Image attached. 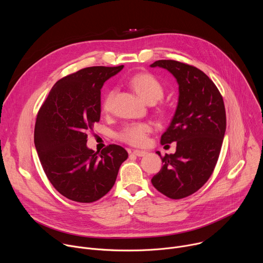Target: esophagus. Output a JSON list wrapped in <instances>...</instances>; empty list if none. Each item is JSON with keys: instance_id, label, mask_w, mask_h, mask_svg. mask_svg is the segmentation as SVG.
<instances>
[{"instance_id": "34e87169", "label": "esophagus", "mask_w": 263, "mask_h": 263, "mask_svg": "<svg viewBox=\"0 0 263 263\" xmlns=\"http://www.w3.org/2000/svg\"><path fill=\"white\" fill-rule=\"evenodd\" d=\"M131 154H133V155H135L137 157H142V156H144L146 154V152L139 151V149H133V151L131 152Z\"/></svg>"}]
</instances>
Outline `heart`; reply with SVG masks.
I'll use <instances>...</instances> for the list:
<instances>
[{
	"instance_id": "1",
	"label": "heart",
	"mask_w": 263,
	"mask_h": 263,
	"mask_svg": "<svg viewBox=\"0 0 263 263\" xmlns=\"http://www.w3.org/2000/svg\"><path fill=\"white\" fill-rule=\"evenodd\" d=\"M129 84L137 92V95L146 103L154 104L158 102L164 93L163 86L159 80L151 73H137L133 76ZM116 90H109L102 102V110L104 112H110L114 103ZM152 132V126L147 123H131L123 127L118 133V138L128 144L134 146H142L146 143L148 134Z\"/></svg>"
}]
</instances>
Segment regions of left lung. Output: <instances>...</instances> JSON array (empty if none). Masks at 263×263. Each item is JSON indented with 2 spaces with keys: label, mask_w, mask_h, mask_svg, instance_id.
I'll return each mask as SVG.
<instances>
[{
  "label": "left lung",
  "mask_w": 263,
  "mask_h": 263,
  "mask_svg": "<svg viewBox=\"0 0 263 263\" xmlns=\"http://www.w3.org/2000/svg\"><path fill=\"white\" fill-rule=\"evenodd\" d=\"M149 66L167 69L179 85L176 112L160 140L177 141L176 153L161 158L163 165L151 181L164 196L183 199L199 191L215 167L226 132V110L217 87L201 69L175 60Z\"/></svg>",
  "instance_id": "obj_1"
}]
</instances>
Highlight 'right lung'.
<instances>
[{"instance_id":"1","label":"right lung","mask_w":263,"mask_h":263,"mask_svg":"<svg viewBox=\"0 0 263 263\" xmlns=\"http://www.w3.org/2000/svg\"><path fill=\"white\" fill-rule=\"evenodd\" d=\"M124 65L82 68L52 87L37 114L34 143L43 168L65 198L91 203L115 185L126 149L109 144L101 153L87 147L88 129L100 121L101 89Z\"/></svg>"}]
</instances>
